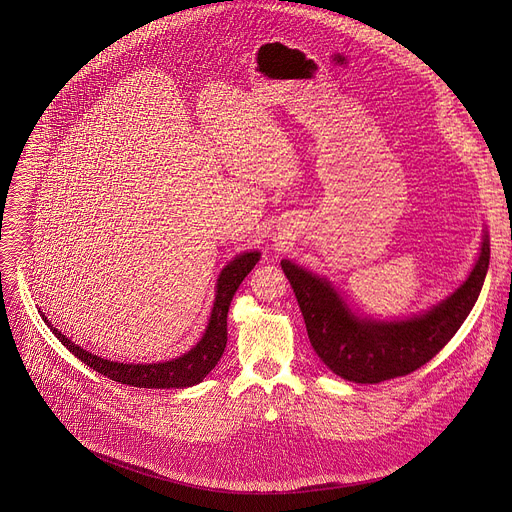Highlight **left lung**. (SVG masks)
Segmentation results:
<instances>
[{"mask_svg":"<svg viewBox=\"0 0 512 512\" xmlns=\"http://www.w3.org/2000/svg\"><path fill=\"white\" fill-rule=\"evenodd\" d=\"M282 270L305 317L313 351L340 378L355 384H380L407 375L432 361L471 313L490 265V240L469 278L446 301L423 315L402 321L357 317L334 286L284 259Z\"/></svg>","mask_w":512,"mask_h":512,"instance_id":"1","label":"left lung"}]
</instances>
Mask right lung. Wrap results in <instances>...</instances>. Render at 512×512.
<instances>
[{
    "mask_svg": "<svg viewBox=\"0 0 512 512\" xmlns=\"http://www.w3.org/2000/svg\"><path fill=\"white\" fill-rule=\"evenodd\" d=\"M259 261V253H242L236 255L218 278L215 284V301L211 309V317L203 338L193 346L191 351L184 353L178 359L166 361V363H147V365H134V363H116L110 359H101L97 355H91L85 348H80L72 340H68L62 332H58L49 324L45 315L43 321L56 334V338L68 348V351L83 361L93 371L105 375L114 382L134 386V388H186L203 382L205 375L218 365L220 357L224 355V348L228 342V309L230 301L234 297L236 288L245 276L253 270L255 263Z\"/></svg>",
    "mask_w": 512,
    "mask_h": 512,
    "instance_id": "right-lung-1",
    "label": "right lung"
}]
</instances>
